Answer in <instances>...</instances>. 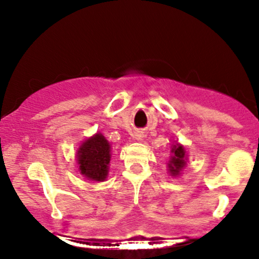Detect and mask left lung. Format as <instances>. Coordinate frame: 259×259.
<instances>
[{
	"label": "left lung",
	"mask_w": 259,
	"mask_h": 259,
	"mask_svg": "<svg viewBox=\"0 0 259 259\" xmlns=\"http://www.w3.org/2000/svg\"><path fill=\"white\" fill-rule=\"evenodd\" d=\"M171 152H173V156H171L170 162L168 164L169 171H170L171 175H178L186 164L185 151H184V147L181 145L178 144L174 145L173 148H171Z\"/></svg>",
	"instance_id": "8db88e82"
}]
</instances>
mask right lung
I'll return each mask as SVG.
<instances>
[{"mask_svg":"<svg viewBox=\"0 0 259 259\" xmlns=\"http://www.w3.org/2000/svg\"><path fill=\"white\" fill-rule=\"evenodd\" d=\"M111 146L101 134L88 139L78 151V163L81 174L88 179L103 181L108 174Z\"/></svg>","mask_w":259,"mask_h":259,"instance_id":"right-lung-1","label":"right lung"}]
</instances>
